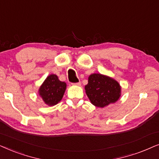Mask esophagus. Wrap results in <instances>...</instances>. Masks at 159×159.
Listing matches in <instances>:
<instances>
[{
    "label": "esophagus",
    "mask_w": 159,
    "mask_h": 159,
    "mask_svg": "<svg viewBox=\"0 0 159 159\" xmlns=\"http://www.w3.org/2000/svg\"><path fill=\"white\" fill-rule=\"evenodd\" d=\"M81 82H78V83L73 84V85H76V86H81Z\"/></svg>",
    "instance_id": "obj_1"
}]
</instances>
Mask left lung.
Here are the masks:
<instances>
[{
    "label": "left lung",
    "instance_id": "left-lung-1",
    "mask_svg": "<svg viewBox=\"0 0 159 159\" xmlns=\"http://www.w3.org/2000/svg\"><path fill=\"white\" fill-rule=\"evenodd\" d=\"M85 91L92 105L104 107L118 100L121 94V86L113 78L93 73L89 76Z\"/></svg>",
    "mask_w": 159,
    "mask_h": 159
}]
</instances>
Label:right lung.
<instances>
[{
  "label": "right lung",
  "mask_w": 159,
  "mask_h": 159,
  "mask_svg": "<svg viewBox=\"0 0 159 159\" xmlns=\"http://www.w3.org/2000/svg\"><path fill=\"white\" fill-rule=\"evenodd\" d=\"M66 87V83L60 81L55 74H51L40 86L39 94L46 105L54 106L62 99Z\"/></svg>",
  "instance_id": "obj_1"
}]
</instances>
